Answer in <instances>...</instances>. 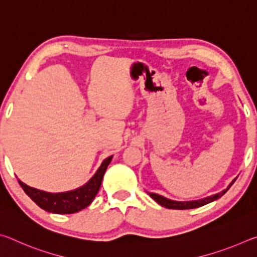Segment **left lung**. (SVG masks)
Instances as JSON below:
<instances>
[{
	"label": "left lung",
	"mask_w": 257,
	"mask_h": 257,
	"mask_svg": "<svg viewBox=\"0 0 257 257\" xmlns=\"http://www.w3.org/2000/svg\"><path fill=\"white\" fill-rule=\"evenodd\" d=\"M236 181V179H233L231 181V184L228 186L227 189H224L223 191H221L219 194H215L213 195V196L210 197H206L204 199H199V201H193V202H176V201H170V199L165 198L163 196H161V195L158 194H154V193H150V196L154 199V201L158 202L160 205H162L164 207H168V208H173V210H189V208H196L199 206H203V205H206V204L211 203L213 201H215V199L220 198L221 196H223V195L227 193V190L231 187V185L233 182Z\"/></svg>",
	"instance_id": "8db88e82"
}]
</instances>
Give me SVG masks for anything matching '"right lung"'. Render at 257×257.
Returning a JSON list of instances; mask_svg holds the SVG:
<instances>
[{"mask_svg": "<svg viewBox=\"0 0 257 257\" xmlns=\"http://www.w3.org/2000/svg\"><path fill=\"white\" fill-rule=\"evenodd\" d=\"M111 160L112 156L104 160L97 172L95 173L94 177L85 186L76 190L68 191V193H46V191L32 188V187L25 185L20 180L18 181L19 185L25 190V193L43 210L56 213V214H71V213L84 210L85 207L92 203L94 197L96 196L99 187H101L103 176Z\"/></svg>", "mask_w": 257, "mask_h": 257, "instance_id": "obj_1", "label": "right lung"}]
</instances>
